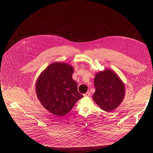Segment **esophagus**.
Segmentation results:
<instances>
[{"label": "esophagus", "instance_id": "obj_1", "mask_svg": "<svg viewBox=\"0 0 153 153\" xmlns=\"http://www.w3.org/2000/svg\"><path fill=\"white\" fill-rule=\"evenodd\" d=\"M90 96V93L89 91L86 92V93H85V94H83V96H84V97H89Z\"/></svg>", "mask_w": 153, "mask_h": 153}]
</instances>
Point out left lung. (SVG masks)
Returning <instances> with one entry per match:
<instances>
[{"label": "left lung", "mask_w": 153, "mask_h": 153, "mask_svg": "<svg viewBox=\"0 0 153 153\" xmlns=\"http://www.w3.org/2000/svg\"><path fill=\"white\" fill-rule=\"evenodd\" d=\"M94 84L96 92L93 96V100L103 110L110 112L123 101L125 93L124 83L111 70L97 73Z\"/></svg>", "instance_id": "obj_1"}]
</instances>
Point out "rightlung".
<instances>
[{
    "label": "right lung",
    "instance_id": "add662e5",
    "mask_svg": "<svg viewBox=\"0 0 153 153\" xmlns=\"http://www.w3.org/2000/svg\"><path fill=\"white\" fill-rule=\"evenodd\" d=\"M74 69L70 65L54 62L39 76L37 96L42 105L56 116L69 113L76 103L83 97L77 90V82L72 78Z\"/></svg>",
    "mask_w": 153,
    "mask_h": 153
}]
</instances>
